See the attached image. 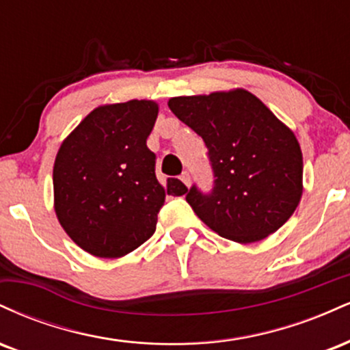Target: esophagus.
Instances as JSON below:
<instances>
[{
	"mask_svg": "<svg viewBox=\"0 0 350 350\" xmlns=\"http://www.w3.org/2000/svg\"><path fill=\"white\" fill-rule=\"evenodd\" d=\"M180 180H183L186 186H189V184H191V176H189V172H183V174H180Z\"/></svg>",
	"mask_w": 350,
	"mask_h": 350,
	"instance_id": "esophagus-1",
	"label": "esophagus"
}]
</instances>
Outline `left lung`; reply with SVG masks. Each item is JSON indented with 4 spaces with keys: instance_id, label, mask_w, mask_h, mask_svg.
<instances>
[{
    "instance_id": "left-lung-1",
    "label": "left lung",
    "mask_w": 350,
    "mask_h": 350,
    "mask_svg": "<svg viewBox=\"0 0 350 350\" xmlns=\"http://www.w3.org/2000/svg\"><path fill=\"white\" fill-rule=\"evenodd\" d=\"M167 107L202 136L214 170L212 194L187 192L196 215L237 243L278 230L303 196V154L291 128L245 88L172 97Z\"/></svg>"
}]
</instances>
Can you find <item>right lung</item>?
<instances>
[{
    "label": "right lung",
    "mask_w": 350,
    "mask_h": 350,
    "mask_svg": "<svg viewBox=\"0 0 350 350\" xmlns=\"http://www.w3.org/2000/svg\"><path fill=\"white\" fill-rule=\"evenodd\" d=\"M159 107L152 100L100 105L60 144L52 171L54 211L66 234L98 258H120L154 234L166 194L187 187L154 174L148 150Z\"/></svg>",
    "instance_id": "add662e5"
}]
</instances>
